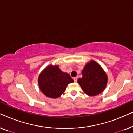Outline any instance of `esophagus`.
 <instances>
[{
	"mask_svg": "<svg viewBox=\"0 0 133 133\" xmlns=\"http://www.w3.org/2000/svg\"><path fill=\"white\" fill-rule=\"evenodd\" d=\"M73 79H74V81L75 82H77V77H74Z\"/></svg>",
	"mask_w": 133,
	"mask_h": 133,
	"instance_id": "esophagus-1",
	"label": "esophagus"
}]
</instances>
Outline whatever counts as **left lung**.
<instances>
[{
    "instance_id": "1",
    "label": "left lung",
    "mask_w": 133,
    "mask_h": 133,
    "mask_svg": "<svg viewBox=\"0 0 133 133\" xmlns=\"http://www.w3.org/2000/svg\"><path fill=\"white\" fill-rule=\"evenodd\" d=\"M82 77L77 80L82 90L87 95L97 96L103 92L108 82V76L99 63L90 61L82 71Z\"/></svg>"
}]
</instances>
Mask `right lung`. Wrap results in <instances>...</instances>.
Here are the masks:
<instances>
[{
  "mask_svg": "<svg viewBox=\"0 0 133 133\" xmlns=\"http://www.w3.org/2000/svg\"><path fill=\"white\" fill-rule=\"evenodd\" d=\"M73 82L70 74L61 71L59 65H49L38 77L40 90L45 96L51 99L59 97L64 92L68 83Z\"/></svg>",
  "mask_w": 133,
  "mask_h": 133,
  "instance_id": "add662e5",
  "label": "right lung"
}]
</instances>
